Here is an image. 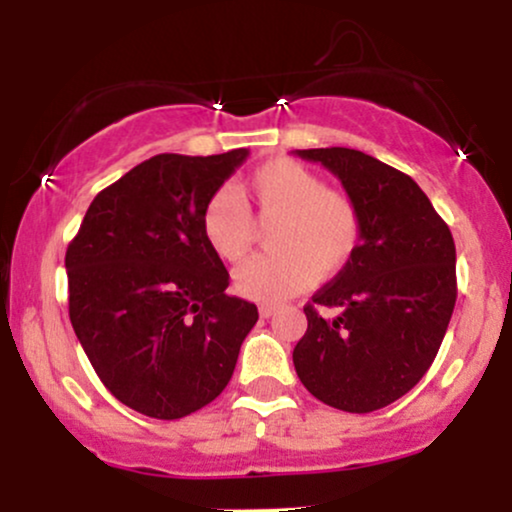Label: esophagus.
I'll list each match as a JSON object with an SVG mask.
<instances>
[{"instance_id":"34e87169","label":"esophagus","mask_w":512,"mask_h":512,"mask_svg":"<svg viewBox=\"0 0 512 512\" xmlns=\"http://www.w3.org/2000/svg\"><path fill=\"white\" fill-rule=\"evenodd\" d=\"M274 313H277V306H269V303H265V306H260V316L262 318H272Z\"/></svg>"}]
</instances>
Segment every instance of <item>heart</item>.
I'll return each instance as SVG.
<instances>
[{
	"label": "heart",
	"mask_w": 512,
	"mask_h": 512,
	"mask_svg": "<svg viewBox=\"0 0 512 512\" xmlns=\"http://www.w3.org/2000/svg\"><path fill=\"white\" fill-rule=\"evenodd\" d=\"M247 194L257 218L274 226L269 247L235 269V289L257 303H282L333 279L352 262L362 243V213L347 194L325 189L301 162L277 157L252 172ZM201 233L221 260L240 262L250 252L255 221L233 189L223 187L201 211Z\"/></svg>",
	"instance_id": "b5f03b06"
}]
</instances>
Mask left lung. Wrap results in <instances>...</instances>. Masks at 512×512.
Returning a JSON list of instances; mask_svg holds the SVG:
<instances>
[{
  "label": "left lung",
  "instance_id": "obj_1",
  "mask_svg": "<svg viewBox=\"0 0 512 512\" xmlns=\"http://www.w3.org/2000/svg\"><path fill=\"white\" fill-rule=\"evenodd\" d=\"M296 155L328 167L362 213L357 255L303 306L296 374L338 411H379L423 379L445 338L457 301L452 233L423 189L386 162L352 148Z\"/></svg>",
  "mask_w": 512,
  "mask_h": 512
}]
</instances>
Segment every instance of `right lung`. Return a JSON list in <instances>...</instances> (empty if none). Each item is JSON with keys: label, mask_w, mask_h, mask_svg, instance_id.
Masks as SVG:
<instances>
[{"label": "right lung", "mask_w": 512, "mask_h": 512, "mask_svg": "<svg viewBox=\"0 0 512 512\" xmlns=\"http://www.w3.org/2000/svg\"><path fill=\"white\" fill-rule=\"evenodd\" d=\"M247 150L162 153L101 189L65 252L70 323L121 403L157 420L209 406L228 386L255 303L228 296L201 211Z\"/></svg>", "instance_id": "right-lung-1"}]
</instances>
